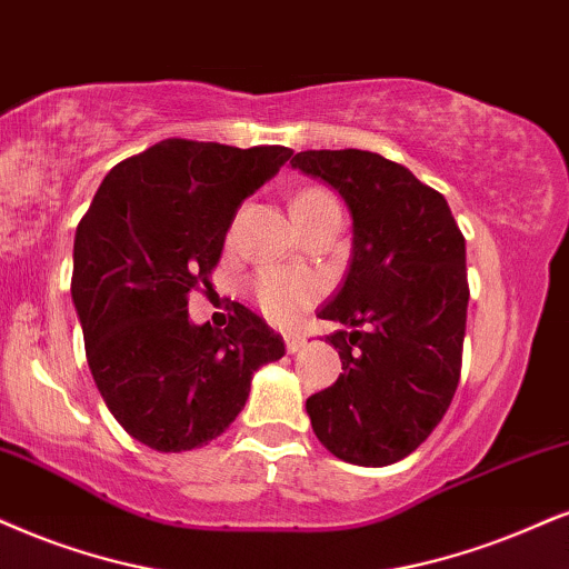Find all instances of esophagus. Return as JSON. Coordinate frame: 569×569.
I'll return each instance as SVG.
<instances>
[{
    "label": "esophagus",
    "instance_id": "34e87169",
    "mask_svg": "<svg viewBox=\"0 0 569 569\" xmlns=\"http://www.w3.org/2000/svg\"><path fill=\"white\" fill-rule=\"evenodd\" d=\"M284 342H287V353H298V350L306 346V340L300 338V335H287Z\"/></svg>",
    "mask_w": 569,
    "mask_h": 569
}]
</instances>
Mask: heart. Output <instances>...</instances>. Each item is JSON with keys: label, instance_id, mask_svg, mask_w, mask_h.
Returning <instances> with one entry per match:
<instances>
[{"label": "heart", "instance_id": "1", "mask_svg": "<svg viewBox=\"0 0 569 569\" xmlns=\"http://www.w3.org/2000/svg\"><path fill=\"white\" fill-rule=\"evenodd\" d=\"M335 202V198L325 189H303L292 200V213L296 221L303 216L313 213V210ZM319 298V282L317 279L306 277V273H290L279 269H266L258 273L256 279V300L261 311L277 325H292L300 313L306 311L313 300Z\"/></svg>", "mask_w": 569, "mask_h": 569}]
</instances>
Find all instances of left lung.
Here are the masks:
<instances>
[{"instance_id":"obj_1","label":"left lung","mask_w":569,"mask_h":569,"mask_svg":"<svg viewBox=\"0 0 569 569\" xmlns=\"http://www.w3.org/2000/svg\"><path fill=\"white\" fill-rule=\"evenodd\" d=\"M346 200L353 221L346 282L319 319L342 375L306 401L321 446L388 467L430 438L459 385L467 250L446 198L409 168L367 150H306L290 160Z\"/></svg>"}]
</instances>
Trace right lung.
<instances>
[{
  "label": "right lung",
  "instance_id": "1",
  "mask_svg": "<svg viewBox=\"0 0 569 569\" xmlns=\"http://www.w3.org/2000/svg\"><path fill=\"white\" fill-rule=\"evenodd\" d=\"M292 150L163 139L102 179L76 229L73 298L104 406L152 451L208 446L244 409L252 371L284 340L237 303L223 329L194 325L237 208Z\"/></svg>",
  "mask_w": 569,
  "mask_h": 569
}]
</instances>
